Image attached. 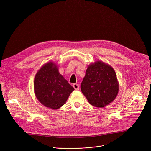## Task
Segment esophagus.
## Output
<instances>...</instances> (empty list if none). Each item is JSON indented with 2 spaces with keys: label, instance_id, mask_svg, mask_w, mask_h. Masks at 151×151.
Listing matches in <instances>:
<instances>
[{
  "label": "esophagus",
  "instance_id": "esophagus-1",
  "mask_svg": "<svg viewBox=\"0 0 151 151\" xmlns=\"http://www.w3.org/2000/svg\"><path fill=\"white\" fill-rule=\"evenodd\" d=\"M73 88H75V90H79V84H73Z\"/></svg>",
  "mask_w": 151,
  "mask_h": 151
}]
</instances>
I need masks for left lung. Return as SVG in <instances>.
<instances>
[{"mask_svg": "<svg viewBox=\"0 0 151 151\" xmlns=\"http://www.w3.org/2000/svg\"><path fill=\"white\" fill-rule=\"evenodd\" d=\"M81 88L88 102L98 108L105 106L117 96L119 84L115 70L109 64L101 61L90 64Z\"/></svg>", "mask_w": 151, "mask_h": 151, "instance_id": "obj_1", "label": "left lung"}]
</instances>
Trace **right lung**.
I'll return each instance as SVG.
<instances>
[{"mask_svg": "<svg viewBox=\"0 0 151 151\" xmlns=\"http://www.w3.org/2000/svg\"><path fill=\"white\" fill-rule=\"evenodd\" d=\"M34 92L36 99L44 106L57 109L64 105L75 90L61 75L52 61L45 64L34 79Z\"/></svg>", "mask_w": 151, "mask_h": 151, "instance_id": "add662e5", "label": "right lung"}]
</instances>
